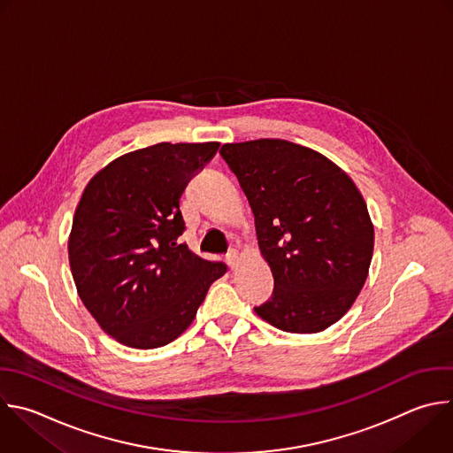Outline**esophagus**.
Wrapping results in <instances>:
<instances>
[{"mask_svg":"<svg viewBox=\"0 0 453 453\" xmlns=\"http://www.w3.org/2000/svg\"><path fill=\"white\" fill-rule=\"evenodd\" d=\"M238 256H240V254H238V250H236V249H231V250L226 254V259H227V263H229V266H231V268H234Z\"/></svg>","mask_w":453,"mask_h":453,"instance_id":"1","label":"esophagus"}]
</instances>
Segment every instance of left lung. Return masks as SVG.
<instances>
[{
	"label": "left lung",
	"mask_w": 453,
	"mask_h": 453,
	"mask_svg": "<svg viewBox=\"0 0 453 453\" xmlns=\"http://www.w3.org/2000/svg\"><path fill=\"white\" fill-rule=\"evenodd\" d=\"M256 220L273 293L254 311L286 333L311 334L354 304L372 263L373 226L354 181L313 149L279 138L224 143Z\"/></svg>",
	"instance_id": "obj_1"
}]
</instances>
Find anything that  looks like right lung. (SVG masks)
I'll use <instances>...</instances> for the list:
<instances>
[{
    "label": "right lung",
    "instance_id": "add662e5",
    "mask_svg": "<svg viewBox=\"0 0 453 453\" xmlns=\"http://www.w3.org/2000/svg\"><path fill=\"white\" fill-rule=\"evenodd\" d=\"M219 143L162 142L97 173L76 208L69 265L81 303L119 343L158 349L196 319L226 263L180 243V199Z\"/></svg>",
    "mask_w": 453,
    "mask_h": 453
}]
</instances>
